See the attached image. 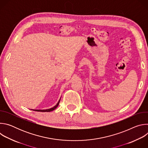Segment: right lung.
<instances>
[{
    "label": "right lung",
    "instance_id": "1",
    "mask_svg": "<svg viewBox=\"0 0 148 148\" xmlns=\"http://www.w3.org/2000/svg\"><path fill=\"white\" fill-rule=\"evenodd\" d=\"M60 99L58 101V103L55 105V106L51 108H50V109H47V110H34L33 111H38V112H51L53 110H54L58 106V104L60 103Z\"/></svg>",
    "mask_w": 148,
    "mask_h": 148
}]
</instances>
